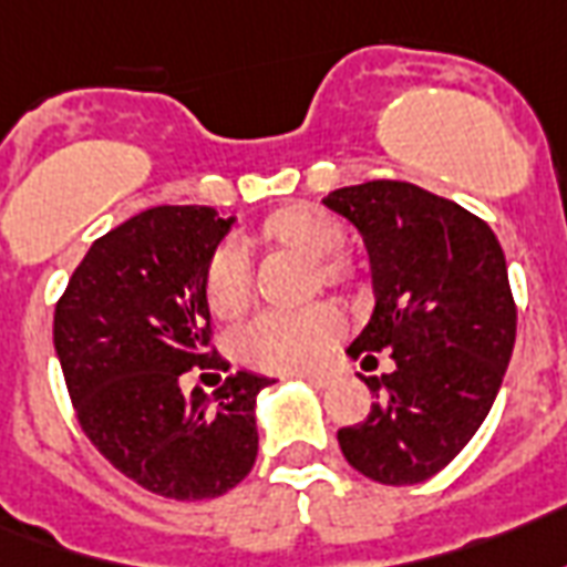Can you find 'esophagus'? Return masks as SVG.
Masks as SVG:
<instances>
[{
  "instance_id": "esophagus-1",
  "label": "esophagus",
  "mask_w": 567,
  "mask_h": 567,
  "mask_svg": "<svg viewBox=\"0 0 567 567\" xmlns=\"http://www.w3.org/2000/svg\"><path fill=\"white\" fill-rule=\"evenodd\" d=\"M299 378L308 380L317 390H326V386H332L334 383V371H311V374H299Z\"/></svg>"
}]
</instances>
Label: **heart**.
<instances>
[{
  "instance_id": "heart-1",
  "label": "heart",
  "mask_w": 567,
  "mask_h": 567,
  "mask_svg": "<svg viewBox=\"0 0 567 567\" xmlns=\"http://www.w3.org/2000/svg\"><path fill=\"white\" fill-rule=\"evenodd\" d=\"M262 241L313 262V287H341L353 266L338 254L347 241L341 220L311 205H289L268 214L259 226ZM205 299L220 320H233L250 301V262L235 241H223L205 268ZM344 334V317L334 305H313L299 313H259L235 338V353L256 371H311L323 365Z\"/></svg>"
}]
</instances>
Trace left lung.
Masks as SVG:
<instances>
[{"label":"left lung","instance_id":"obj_1","mask_svg":"<svg viewBox=\"0 0 567 567\" xmlns=\"http://www.w3.org/2000/svg\"><path fill=\"white\" fill-rule=\"evenodd\" d=\"M326 208L369 250L374 311L347 353L395 369L362 378L378 402L338 432L371 481L411 486L450 465L489 414L516 341V305L495 233L450 198L404 181L332 189ZM369 371V369H365Z\"/></svg>","mask_w":567,"mask_h":567}]
</instances>
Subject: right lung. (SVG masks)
Returning <instances> with one entry per match:
<instances>
[{
	"label": "right lung",
	"mask_w": 567,
	"mask_h": 567,
	"mask_svg": "<svg viewBox=\"0 0 567 567\" xmlns=\"http://www.w3.org/2000/svg\"><path fill=\"white\" fill-rule=\"evenodd\" d=\"M235 217L159 205L102 235L74 268L53 313V347L78 423L130 481L165 498L229 493L259 453L256 395L275 380L238 371L208 395H184L210 359L205 268Z\"/></svg>",
	"instance_id": "obj_1"
}]
</instances>
